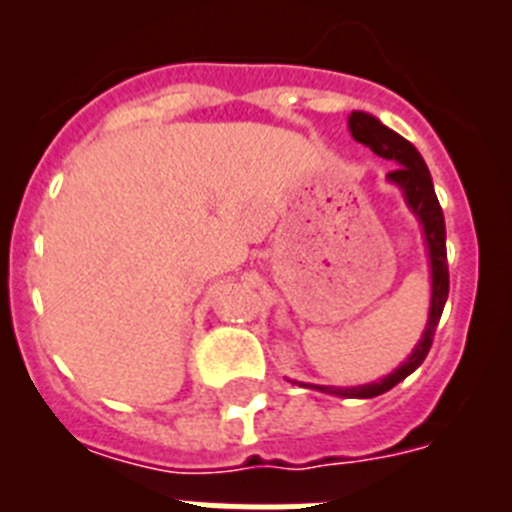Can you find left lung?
Returning a JSON list of instances; mask_svg holds the SVG:
<instances>
[{"label": "left lung", "instance_id": "obj_1", "mask_svg": "<svg viewBox=\"0 0 512 512\" xmlns=\"http://www.w3.org/2000/svg\"><path fill=\"white\" fill-rule=\"evenodd\" d=\"M348 130L354 135V140L364 143V146L372 148L377 156L387 158V161H395L397 169H392L387 174L392 184L402 189L405 194V202L413 210V215L418 217L420 225H423V238L425 248H428V261H431V310H428V323H425L423 338L418 341V346L413 348V354L408 356V361H402L395 372L387 374L384 379L372 384H361V387H320V384H305L295 382L300 387H312V390L328 392V395L338 397H377L384 395L387 390H392L395 384H400L402 379L413 374L423 359L431 351L433 336H436L438 320H441L443 305H446V297H449V264H446V223H443V210L438 205L436 189H433L431 171L425 166L423 156L418 153V148L405 140L402 135H397L395 130H390L387 125L377 120L369 112H351L348 117Z\"/></svg>", "mask_w": 512, "mask_h": 512}]
</instances>
